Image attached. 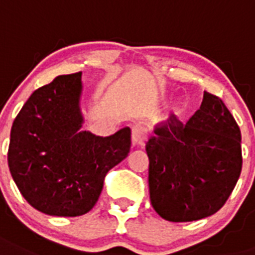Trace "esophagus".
<instances>
[{"mask_svg": "<svg viewBox=\"0 0 255 255\" xmlns=\"http://www.w3.org/2000/svg\"><path fill=\"white\" fill-rule=\"evenodd\" d=\"M132 144L136 146H144L146 141V132L145 129L140 126H134L132 128Z\"/></svg>", "mask_w": 255, "mask_h": 255, "instance_id": "1", "label": "esophagus"}]
</instances>
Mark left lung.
Segmentation results:
<instances>
[{
  "label": "left lung",
  "instance_id": "1",
  "mask_svg": "<svg viewBox=\"0 0 255 255\" xmlns=\"http://www.w3.org/2000/svg\"><path fill=\"white\" fill-rule=\"evenodd\" d=\"M150 203L174 223L216 214L242 169L241 131L219 97L204 92L186 124L171 117L154 128L145 145Z\"/></svg>",
  "mask_w": 255,
  "mask_h": 255
}]
</instances>
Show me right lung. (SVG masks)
<instances>
[{
	"instance_id": "add662e5",
	"label": "right lung",
	"mask_w": 255,
	"mask_h": 255,
	"mask_svg": "<svg viewBox=\"0 0 255 255\" xmlns=\"http://www.w3.org/2000/svg\"><path fill=\"white\" fill-rule=\"evenodd\" d=\"M81 89V72L56 77L31 94L11 127V177L28 204L51 216L92 210L109 170L131 148L129 128L109 137L80 131Z\"/></svg>"
}]
</instances>
